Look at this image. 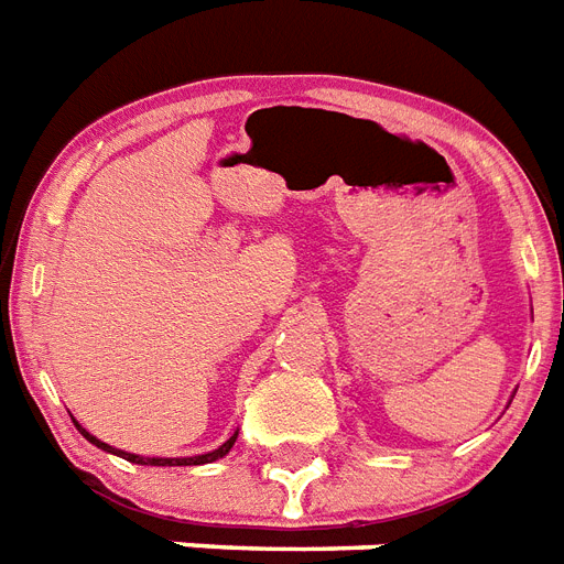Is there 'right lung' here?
Returning a JSON list of instances; mask_svg holds the SVG:
<instances>
[{
  "mask_svg": "<svg viewBox=\"0 0 564 564\" xmlns=\"http://www.w3.org/2000/svg\"><path fill=\"white\" fill-rule=\"evenodd\" d=\"M75 427H78L80 434L87 436L89 443L98 445L101 452L119 454V457H124V460H130V463H139V466H204V463H215V460H220L224 454H229V448H232V445H236V440H238V431H236V434L229 436L227 443L220 445V448H215V452H209V454H197V457H139V454L119 452V448H112V445L101 443V440H96V436L89 434L87 427H80L78 422H75Z\"/></svg>",
  "mask_w": 564,
  "mask_h": 564,
  "instance_id": "right-lung-1",
  "label": "right lung"
}]
</instances>
